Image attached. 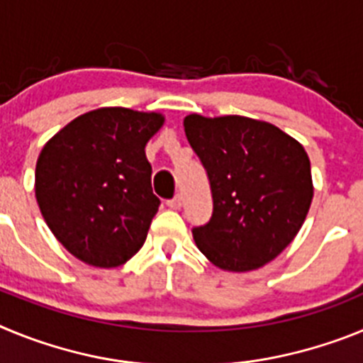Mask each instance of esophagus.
<instances>
[{"label": "esophagus", "instance_id": "1", "mask_svg": "<svg viewBox=\"0 0 363 363\" xmlns=\"http://www.w3.org/2000/svg\"><path fill=\"white\" fill-rule=\"evenodd\" d=\"M167 205H169L171 209H179V207L184 205V198H182V194H176V196L172 198V200L167 201Z\"/></svg>", "mask_w": 363, "mask_h": 363}]
</instances>
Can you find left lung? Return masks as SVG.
<instances>
[{
    "label": "left lung",
    "mask_w": 363,
    "mask_h": 363,
    "mask_svg": "<svg viewBox=\"0 0 363 363\" xmlns=\"http://www.w3.org/2000/svg\"><path fill=\"white\" fill-rule=\"evenodd\" d=\"M184 127L213 192V216L192 229L198 249L223 271L269 264L309 213L313 178L306 149L274 125L245 116L189 114Z\"/></svg>",
    "instance_id": "1"
}]
</instances>
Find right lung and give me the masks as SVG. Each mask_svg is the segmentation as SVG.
<instances>
[{
	"label": "right lung",
	"mask_w": 363,
	"mask_h": 363,
	"mask_svg": "<svg viewBox=\"0 0 363 363\" xmlns=\"http://www.w3.org/2000/svg\"><path fill=\"white\" fill-rule=\"evenodd\" d=\"M158 112L104 107L65 125L41 149L36 200L57 242L94 267H118L145 243L158 213L145 145Z\"/></svg>",
	"instance_id": "obj_1"
}]
</instances>
